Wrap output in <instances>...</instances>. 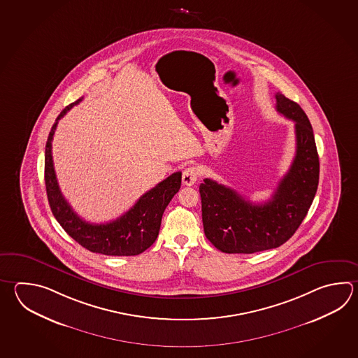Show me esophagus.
<instances>
[{
  "mask_svg": "<svg viewBox=\"0 0 358 358\" xmlns=\"http://www.w3.org/2000/svg\"><path fill=\"white\" fill-rule=\"evenodd\" d=\"M197 177H199V171L196 167L186 168L182 173V182L186 186H192L196 182Z\"/></svg>",
  "mask_w": 358,
  "mask_h": 358,
  "instance_id": "1",
  "label": "esophagus"
}]
</instances>
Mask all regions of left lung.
Instances as JSON below:
<instances>
[{
	"instance_id": "left-lung-1",
	"label": "left lung",
	"mask_w": 358,
	"mask_h": 358,
	"mask_svg": "<svg viewBox=\"0 0 358 358\" xmlns=\"http://www.w3.org/2000/svg\"><path fill=\"white\" fill-rule=\"evenodd\" d=\"M278 112L294 121L296 154L277 190L264 204H254L210 178L200 183L206 238L227 254H254L279 248L297 231L319 185V155L314 131L299 104L277 93Z\"/></svg>"
}]
</instances>
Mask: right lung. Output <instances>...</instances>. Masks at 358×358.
I'll list each match as a JSON object with an SVG mask.
<instances>
[{
  "mask_svg": "<svg viewBox=\"0 0 358 358\" xmlns=\"http://www.w3.org/2000/svg\"><path fill=\"white\" fill-rule=\"evenodd\" d=\"M78 99L66 107L56 118L45 144L44 181L48 203L55 218L66 234L92 252L110 256H134L144 252L157 240L161 229L162 217L172 197L181 187L182 173L176 172L145 192L116 220L104 224H94L81 219L62 196L52 159V140L59 120L81 102Z\"/></svg>",
  "mask_w": 358,
  "mask_h": 358,
  "instance_id": "1",
  "label": "right lung"
}]
</instances>
